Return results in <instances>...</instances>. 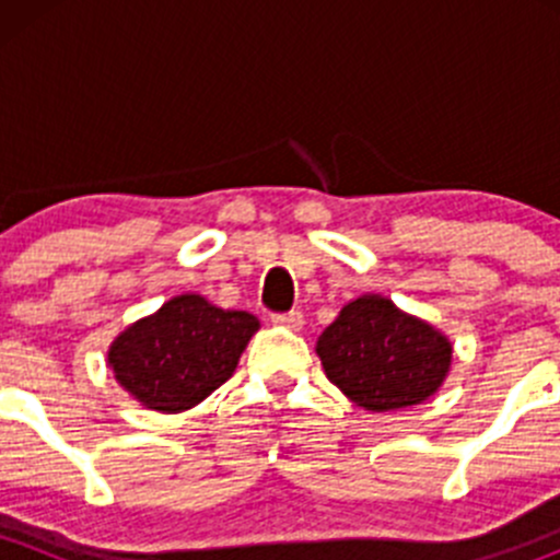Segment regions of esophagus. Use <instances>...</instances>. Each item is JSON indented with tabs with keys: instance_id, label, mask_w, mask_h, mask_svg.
<instances>
[{
	"instance_id": "obj_1",
	"label": "esophagus",
	"mask_w": 560,
	"mask_h": 560,
	"mask_svg": "<svg viewBox=\"0 0 560 560\" xmlns=\"http://www.w3.org/2000/svg\"><path fill=\"white\" fill-rule=\"evenodd\" d=\"M273 325L287 327V330H303V314L301 312H290V314H273L270 316Z\"/></svg>"
}]
</instances>
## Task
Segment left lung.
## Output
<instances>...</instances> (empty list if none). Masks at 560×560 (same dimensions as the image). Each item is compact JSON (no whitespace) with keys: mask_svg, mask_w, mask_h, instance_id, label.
<instances>
[{"mask_svg":"<svg viewBox=\"0 0 560 560\" xmlns=\"http://www.w3.org/2000/svg\"><path fill=\"white\" fill-rule=\"evenodd\" d=\"M325 376L365 411H395L436 395L453 341L385 295H360L316 338Z\"/></svg>","mask_w":560,"mask_h":560,"instance_id":"obj_1","label":"left lung"}]
</instances>
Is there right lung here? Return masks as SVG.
I'll list each match as a JSON object with an SVG mask.
<instances>
[{
    "mask_svg": "<svg viewBox=\"0 0 560 560\" xmlns=\"http://www.w3.org/2000/svg\"><path fill=\"white\" fill-rule=\"evenodd\" d=\"M259 319L186 292L124 327L107 349V369L140 406L162 415L191 409L238 369Z\"/></svg>",
    "mask_w": 560,
    "mask_h": 560,
    "instance_id": "obj_1",
    "label": "right lung"
}]
</instances>
